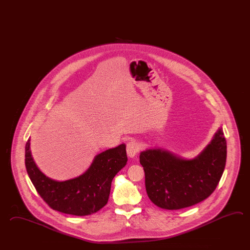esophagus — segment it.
<instances>
[{
    "mask_svg": "<svg viewBox=\"0 0 250 250\" xmlns=\"http://www.w3.org/2000/svg\"><path fill=\"white\" fill-rule=\"evenodd\" d=\"M140 145L136 141H133L132 140L131 142H129L127 143V146H126V151H127V155L130 158H134L138 152L140 151Z\"/></svg>",
    "mask_w": 250,
    "mask_h": 250,
    "instance_id": "obj_1",
    "label": "esophagus"
}]
</instances>
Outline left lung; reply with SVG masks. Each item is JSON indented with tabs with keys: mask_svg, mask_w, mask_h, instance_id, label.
Instances as JSON below:
<instances>
[{
	"mask_svg": "<svg viewBox=\"0 0 250 250\" xmlns=\"http://www.w3.org/2000/svg\"><path fill=\"white\" fill-rule=\"evenodd\" d=\"M227 155L223 128L218 129L204 150L193 159L150 148L140 155L148 198L159 208H185L214 192L224 173Z\"/></svg>",
	"mask_w": 250,
	"mask_h": 250,
	"instance_id": "8db88e82",
	"label": "left lung"
}]
</instances>
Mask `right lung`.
<instances>
[{
  "mask_svg": "<svg viewBox=\"0 0 250 250\" xmlns=\"http://www.w3.org/2000/svg\"><path fill=\"white\" fill-rule=\"evenodd\" d=\"M126 162L123 143L98 154L80 176L58 182L47 177L36 167L31 155L30 139L26 144V172L42 199L56 211L77 216L94 214L107 204L113 178Z\"/></svg>",
  "mask_w": 250,
  "mask_h": 250,
  "instance_id": "1",
  "label": "right lung"
}]
</instances>
